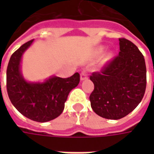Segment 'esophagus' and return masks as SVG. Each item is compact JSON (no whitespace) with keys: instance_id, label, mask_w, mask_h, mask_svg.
<instances>
[{"instance_id":"esophagus-1","label":"esophagus","mask_w":154,"mask_h":154,"mask_svg":"<svg viewBox=\"0 0 154 154\" xmlns=\"http://www.w3.org/2000/svg\"><path fill=\"white\" fill-rule=\"evenodd\" d=\"M87 78V70H82L81 72V80L83 81Z\"/></svg>"}]
</instances>
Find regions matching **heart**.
<instances>
[{"mask_svg": "<svg viewBox=\"0 0 154 154\" xmlns=\"http://www.w3.org/2000/svg\"><path fill=\"white\" fill-rule=\"evenodd\" d=\"M102 51H103V48H100V49H99V53H101ZM109 57H110V56H109Z\"/></svg>", "mask_w": 154, "mask_h": 154, "instance_id": "b5f03b06", "label": "heart"}]
</instances>
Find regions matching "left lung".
<instances>
[{
    "label": "left lung",
    "instance_id": "left-lung-1",
    "mask_svg": "<svg viewBox=\"0 0 154 154\" xmlns=\"http://www.w3.org/2000/svg\"><path fill=\"white\" fill-rule=\"evenodd\" d=\"M119 53L107 62L90 79L94 90L91 106L100 117L119 119L140 103L147 84L144 57L131 41L119 38Z\"/></svg>",
    "mask_w": 154,
    "mask_h": 154
}]
</instances>
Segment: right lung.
Returning <instances> with one entry per match:
<instances>
[{
	"label": "right lung",
	"mask_w": 154,
	"mask_h": 154,
	"mask_svg": "<svg viewBox=\"0 0 154 154\" xmlns=\"http://www.w3.org/2000/svg\"><path fill=\"white\" fill-rule=\"evenodd\" d=\"M34 39L28 41L13 53L6 70V89L10 100L20 113L37 122H47L63 112L71 91L80 82V74L67 78L53 77L44 83H29L20 71L23 53Z\"/></svg>",
	"instance_id": "obj_1"
}]
</instances>
